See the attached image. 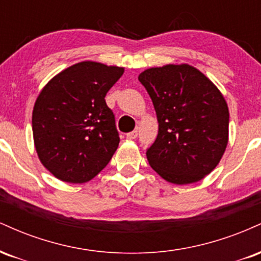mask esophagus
<instances>
[{"label":"esophagus","mask_w":261,"mask_h":261,"mask_svg":"<svg viewBox=\"0 0 261 261\" xmlns=\"http://www.w3.org/2000/svg\"><path fill=\"white\" fill-rule=\"evenodd\" d=\"M137 135H139V133H137V130H134V131H131V133H128L126 135V137H127L128 140H135L137 137Z\"/></svg>","instance_id":"obj_1"}]
</instances>
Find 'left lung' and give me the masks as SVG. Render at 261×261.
<instances>
[{
	"instance_id": "8db88e82",
	"label": "left lung",
	"mask_w": 261,
	"mask_h": 261,
	"mask_svg": "<svg viewBox=\"0 0 261 261\" xmlns=\"http://www.w3.org/2000/svg\"><path fill=\"white\" fill-rule=\"evenodd\" d=\"M139 81L157 114V139L147 148L149 166L173 184L201 180L217 166L228 142L229 113L223 95L189 65L143 71Z\"/></svg>"
}]
</instances>
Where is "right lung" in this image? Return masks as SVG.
I'll return each mask as SVG.
<instances>
[{"instance_id":"right-lung-1","label":"right lung","mask_w":261,"mask_h":261,"mask_svg":"<svg viewBox=\"0 0 261 261\" xmlns=\"http://www.w3.org/2000/svg\"><path fill=\"white\" fill-rule=\"evenodd\" d=\"M124 68L83 61L44 87L32 127L39 160L60 180L81 184L107 167L120 137L106 95Z\"/></svg>"}]
</instances>
